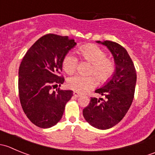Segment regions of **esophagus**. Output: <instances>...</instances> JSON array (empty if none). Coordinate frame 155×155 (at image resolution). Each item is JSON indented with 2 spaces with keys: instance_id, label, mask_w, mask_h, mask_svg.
Returning a JSON list of instances; mask_svg holds the SVG:
<instances>
[{
  "instance_id": "esophagus-1",
  "label": "esophagus",
  "mask_w": 155,
  "mask_h": 155,
  "mask_svg": "<svg viewBox=\"0 0 155 155\" xmlns=\"http://www.w3.org/2000/svg\"><path fill=\"white\" fill-rule=\"evenodd\" d=\"M73 95H74L76 97H79L81 96V94L79 93V92H77V91H74L73 92Z\"/></svg>"
}]
</instances>
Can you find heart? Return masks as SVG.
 Instances as JSON below:
<instances>
[{"label":"heart","mask_w":155,"mask_h":155,"mask_svg":"<svg viewBox=\"0 0 155 155\" xmlns=\"http://www.w3.org/2000/svg\"><path fill=\"white\" fill-rule=\"evenodd\" d=\"M79 53L82 58L92 64L90 73L94 74L99 82H107L115 73L113 61L106 58L105 51L94 44H87L79 48ZM63 69L68 74L75 73L78 66V58L72 53H68L64 58ZM96 79L94 76H72L68 81V85L72 90L78 92H86L91 90L96 85Z\"/></svg>","instance_id":"heart-1"}]
</instances>
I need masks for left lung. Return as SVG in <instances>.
<instances>
[{
    "label": "left lung",
    "mask_w": 155,
    "mask_h": 155,
    "mask_svg": "<svg viewBox=\"0 0 155 155\" xmlns=\"http://www.w3.org/2000/svg\"><path fill=\"white\" fill-rule=\"evenodd\" d=\"M107 46L115 62V73L104 86L95 92L105 97H91L83 109L88 124L100 130H107L119 123L132 104L137 83V73L127 50L118 43L109 40L97 41Z\"/></svg>",
    "instance_id": "left-lung-1"
}]
</instances>
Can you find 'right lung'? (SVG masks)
<instances>
[{
	"mask_svg": "<svg viewBox=\"0 0 155 155\" xmlns=\"http://www.w3.org/2000/svg\"><path fill=\"white\" fill-rule=\"evenodd\" d=\"M76 45L73 39L48 34L40 37L28 50L18 70V94L23 111L40 128L55 125L63 116L73 91L56 89L52 85L64 82L59 76L64 58Z\"/></svg>",
	"mask_w": 155,
	"mask_h": 155,
	"instance_id": "add662e5",
	"label": "right lung"
}]
</instances>
